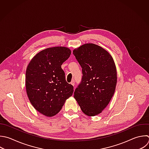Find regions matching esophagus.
Wrapping results in <instances>:
<instances>
[{
  "mask_svg": "<svg viewBox=\"0 0 149 149\" xmlns=\"http://www.w3.org/2000/svg\"><path fill=\"white\" fill-rule=\"evenodd\" d=\"M70 84H72L73 86H74V85H75V83H74V80H72V81H71Z\"/></svg>",
  "mask_w": 149,
  "mask_h": 149,
  "instance_id": "1",
  "label": "esophagus"
}]
</instances>
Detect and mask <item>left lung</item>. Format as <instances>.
<instances>
[{
    "instance_id": "obj_1",
    "label": "left lung",
    "mask_w": 149,
    "mask_h": 149,
    "mask_svg": "<svg viewBox=\"0 0 149 149\" xmlns=\"http://www.w3.org/2000/svg\"><path fill=\"white\" fill-rule=\"evenodd\" d=\"M73 53L83 73L74 98L84 114L97 115L108 105L115 91L117 73L114 61L108 51L92 43L75 48Z\"/></svg>"
}]
</instances>
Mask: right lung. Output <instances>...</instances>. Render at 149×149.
Wrapping results in <instances>:
<instances>
[{
  "mask_svg": "<svg viewBox=\"0 0 149 149\" xmlns=\"http://www.w3.org/2000/svg\"><path fill=\"white\" fill-rule=\"evenodd\" d=\"M71 54L65 47L45 49L30 61L26 69V87L34 108L42 115L52 117L61 110L73 93V87L66 82L62 63Z\"/></svg>",
  "mask_w": 149,
  "mask_h": 149,
  "instance_id": "add662e5",
  "label": "right lung"
}]
</instances>
